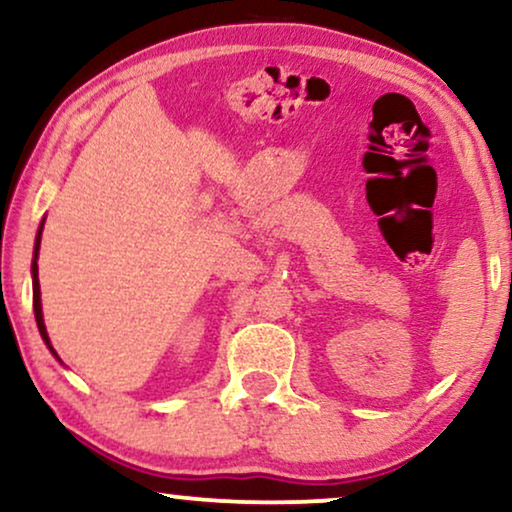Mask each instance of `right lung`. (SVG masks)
I'll list each match as a JSON object with an SVG mask.
<instances>
[{
  "mask_svg": "<svg viewBox=\"0 0 512 512\" xmlns=\"http://www.w3.org/2000/svg\"><path fill=\"white\" fill-rule=\"evenodd\" d=\"M42 228H44V221L39 225L37 230V242H35V261H32V305H35V320H37V327H39V334H42L44 343L49 345V334H46V327H44V317H42V298H39V277H37V251H39V242H42ZM51 353L56 355V350L51 348ZM58 357V355H56Z\"/></svg>",
  "mask_w": 512,
  "mask_h": 512,
  "instance_id": "add662e5",
  "label": "right lung"
}]
</instances>
